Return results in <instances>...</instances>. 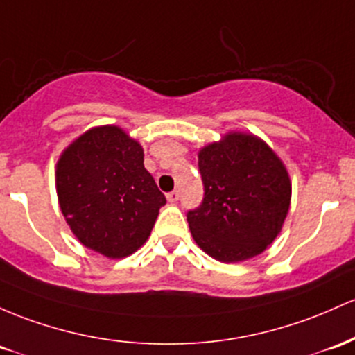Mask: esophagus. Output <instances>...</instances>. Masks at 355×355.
I'll list each match as a JSON object with an SVG mask.
<instances>
[{"mask_svg": "<svg viewBox=\"0 0 355 355\" xmlns=\"http://www.w3.org/2000/svg\"><path fill=\"white\" fill-rule=\"evenodd\" d=\"M178 197H180V193H178V190H173V192L166 193V198H168L170 204H175V202L178 200Z\"/></svg>", "mask_w": 355, "mask_h": 355, "instance_id": "34e87169", "label": "esophagus"}]
</instances>
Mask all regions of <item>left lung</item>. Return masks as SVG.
Instances as JSON below:
<instances>
[{
    "label": "left lung",
    "instance_id": "1",
    "mask_svg": "<svg viewBox=\"0 0 355 355\" xmlns=\"http://www.w3.org/2000/svg\"><path fill=\"white\" fill-rule=\"evenodd\" d=\"M204 200L189 210L202 251L222 263L261 254L283 227L291 200L290 175L258 136L227 133L198 151Z\"/></svg>",
    "mask_w": 355,
    "mask_h": 355
}]
</instances>
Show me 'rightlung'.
<instances>
[{"mask_svg": "<svg viewBox=\"0 0 355 355\" xmlns=\"http://www.w3.org/2000/svg\"><path fill=\"white\" fill-rule=\"evenodd\" d=\"M143 157L136 139L107 124L73 139L57 162L58 204L70 231L106 258L141 248L166 204Z\"/></svg>", "mask_w": 355, "mask_h": 355, "instance_id": "1", "label": "right lung"}]
</instances>
